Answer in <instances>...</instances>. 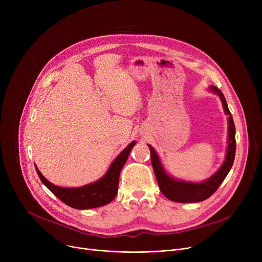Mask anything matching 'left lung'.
<instances>
[{
	"instance_id": "obj_1",
	"label": "left lung",
	"mask_w": 262,
	"mask_h": 262,
	"mask_svg": "<svg viewBox=\"0 0 262 262\" xmlns=\"http://www.w3.org/2000/svg\"><path fill=\"white\" fill-rule=\"evenodd\" d=\"M210 90L215 92L220 96V99H221L224 107V112L226 115L229 116L228 117V123H229L228 147H227L226 159L222 164V167L219 169V171L212 177H210L208 181L200 183V184L175 181L166 172H164L154 148L150 145H148L149 152H150V162H152L159 189L162 192V194L170 201L177 202V203H196V202H202L206 199L210 198L217 190L220 185H221L225 180V177L227 176L228 172L232 167L233 160H235L236 127H235V124H233L231 114L229 112L226 100L224 98V94L222 93V91L219 90L214 86H211Z\"/></svg>"
}]
</instances>
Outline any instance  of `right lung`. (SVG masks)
Returning <instances> with one entry per match:
<instances>
[{"instance_id":"add662e5","label":"right lung","mask_w":262,"mask_h":262,"mask_svg":"<svg viewBox=\"0 0 262 262\" xmlns=\"http://www.w3.org/2000/svg\"><path fill=\"white\" fill-rule=\"evenodd\" d=\"M136 144L135 141L129 143L119 156L114 160L109 170L102 177L100 181L92 183L90 185L79 187V188H61L53 185L47 181L45 176L40 173L36 168L37 174L40 181L45 184V186L56 195L61 202L70 206L75 209H90L101 207L112 202L117 193L119 186V176L120 172L126 162L132 148Z\"/></svg>"}]
</instances>
